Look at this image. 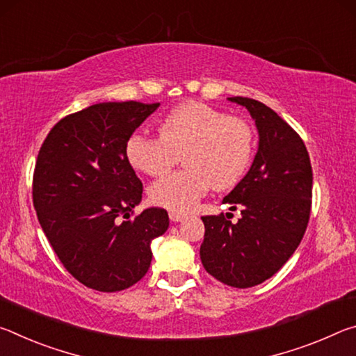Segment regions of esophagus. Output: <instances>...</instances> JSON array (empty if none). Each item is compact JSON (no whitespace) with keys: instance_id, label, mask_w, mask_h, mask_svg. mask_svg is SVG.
I'll use <instances>...</instances> for the list:
<instances>
[{"instance_id":"1","label":"esophagus","mask_w":356,"mask_h":356,"mask_svg":"<svg viewBox=\"0 0 356 356\" xmlns=\"http://www.w3.org/2000/svg\"><path fill=\"white\" fill-rule=\"evenodd\" d=\"M170 218L174 222H179V221H182L185 218V215L184 213H179V212H170Z\"/></svg>"}]
</instances>
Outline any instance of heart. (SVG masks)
Here are the masks:
<instances>
[{"label":"heart","mask_w":356,"mask_h":356,"mask_svg":"<svg viewBox=\"0 0 356 356\" xmlns=\"http://www.w3.org/2000/svg\"><path fill=\"white\" fill-rule=\"evenodd\" d=\"M254 135L246 120L227 116L200 102L174 108L159 124V136L134 134L125 143L130 166L147 176H160L177 163L184 170L150 185L149 197L156 206L186 212L213 186L227 190L248 170Z\"/></svg>","instance_id":"1"}]
</instances>
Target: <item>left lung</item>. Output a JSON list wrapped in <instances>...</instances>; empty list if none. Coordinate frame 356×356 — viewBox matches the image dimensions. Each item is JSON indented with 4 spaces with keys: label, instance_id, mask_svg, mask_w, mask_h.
<instances>
[{
    "label": "left lung",
    "instance_id": "8db88e82",
    "mask_svg": "<svg viewBox=\"0 0 356 356\" xmlns=\"http://www.w3.org/2000/svg\"><path fill=\"white\" fill-rule=\"evenodd\" d=\"M227 100L245 106L254 119L259 144L250 171L222 204L242 207L237 222L202 216L204 268L225 284L246 289L272 278L291 257L311 213L312 170L308 150L272 108L248 97Z\"/></svg>",
    "mask_w": 356,
    "mask_h": 356
}]
</instances>
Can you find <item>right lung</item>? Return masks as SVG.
Here are the masks:
<instances>
[{"instance_id": "add662e5", "label": "right lung", "mask_w": 356, "mask_h": 356, "mask_svg": "<svg viewBox=\"0 0 356 356\" xmlns=\"http://www.w3.org/2000/svg\"><path fill=\"white\" fill-rule=\"evenodd\" d=\"M159 106L134 100L91 105L59 120L39 150L33 201L42 231L67 272L99 292L140 281L152 261L150 243L170 226L159 207L130 218L143 184L125 143Z\"/></svg>"}]
</instances>
